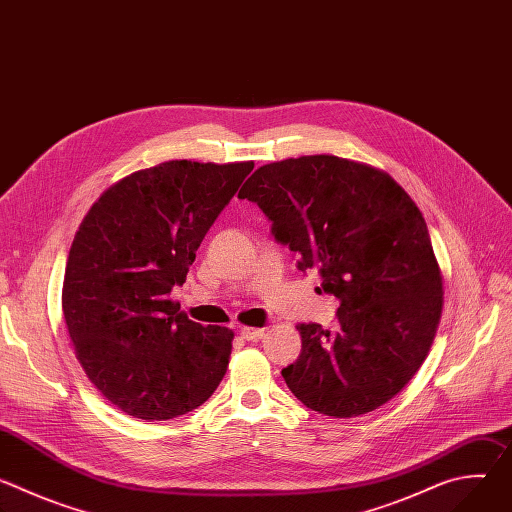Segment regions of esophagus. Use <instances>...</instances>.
Segmentation results:
<instances>
[{
    "label": "esophagus",
    "instance_id": "esophagus-1",
    "mask_svg": "<svg viewBox=\"0 0 512 512\" xmlns=\"http://www.w3.org/2000/svg\"><path fill=\"white\" fill-rule=\"evenodd\" d=\"M265 336L263 328H241V338L249 340V342H257Z\"/></svg>",
    "mask_w": 512,
    "mask_h": 512
}]
</instances>
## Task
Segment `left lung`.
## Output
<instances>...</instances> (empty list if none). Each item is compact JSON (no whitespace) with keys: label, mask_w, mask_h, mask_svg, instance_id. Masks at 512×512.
Wrapping results in <instances>:
<instances>
[{"label":"left lung","mask_w":512,"mask_h":512,"mask_svg":"<svg viewBox=\"0 0 512 512\" xmlns=\"http://www.w3.org/2000/svg\"><path fill=\"white\" fill-rule=\"evenodd\" d=\"M239 198L255 202L271 235L318 269L340 300L338 324H300L302 352L281 371L306 407L356 417L393 399L425 360L444 287L423 214L385 172L336 156L261 166Z\"/></svg>","instance_id":"1"}]
</instances>
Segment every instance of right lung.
Listing matches in <instances>:
<instances>
[{
	"mask_svg": "<svg viewBox=\"0 0 512 512\" xmlns=\"http://www.w3.org/2000/svg\"><path fill=\"white\" fill-rule=\"evenodd\" d=\"M251 170L166 162L111 186L83 218L62 312L89 381L131 417L184 415L227 373L233 330L188 320L170 294Z\"/></svg>",
	"mask_w": 512,
	"mask_h": 512,
	"instance_id": "obj_1",
	"label": "right lung"
}]
</instances>
